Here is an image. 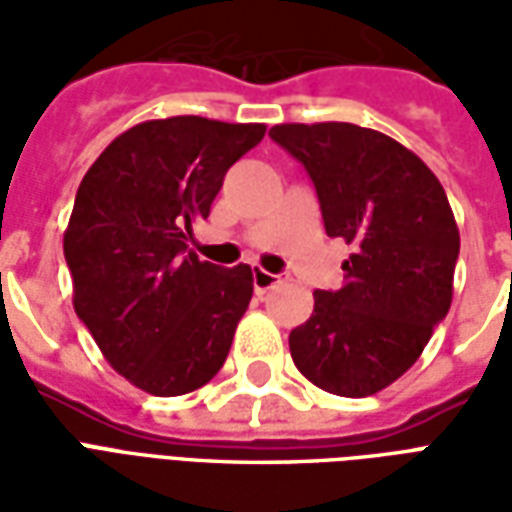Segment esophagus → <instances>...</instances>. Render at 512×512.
<instances>
[{
  "label": "esophagus",
  "mask_w": 512,
  "mask_h": 512,
  "mask_svg": "<svg viewBox=\"0 0 512 512\" xmlns=\"http://www.w3.org/2000/svg\"><path fill=\"white\" fill-rule=\"evenodd\" d=\"M277 282L279 277L268 274V271H263V268H255V271H252V285H255V293H266V290L274 288Z\"/></svg>",
  "instance_id": "esophagus-1"
}]
</instances>
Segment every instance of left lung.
<instances>
[{
	"instance_id": "left-lung-1",
	"label": "left lung",
	"mask_w": 512,
	"mask_h": 512,
	"mask_svg": "<svg viewBox=\"0 0 512 512\" xmlns=\"http://www.w3.org/2000/svg\"><path fill=\"white\" fill-rule=\"evenodd\" d=\"M307 169L329 238L354 244L340 290L290 332V356L332 395L367 397L406 373L447 318L461 235L439 178L411 150L354 123L274 126Z\"/></svg>"
}]
</instances>
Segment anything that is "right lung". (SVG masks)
<instances>
[{
  "label": "right lung",
  "instance_id": "obj_1",
  "mask_svg": "<svg viewBox=\"0 0 512 512\" xmlns=\"http://www.w3.org/2000/svg\"><path fill=\"white\" fill-rule=\"evenodd\" d=\"M260 123L167 117L128 128L87 169L65 233L73 310L120 376L150 395L208 384L252 299V268L202 263L191 224L208 219L227 169Z\"/></svg>",
  "mask_w": 512,
  "mask_h": 512
}]
</instances>
